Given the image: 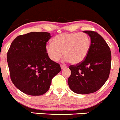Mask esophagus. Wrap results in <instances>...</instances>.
Here are the masks:
<instances>
[{"label":"esophagus","mask_w":120,"mask_h":120,"mask_svg":"<svg viewBox=\"0 0 120 120\" xmlns=\"http://www.w3.org/2000/svg\"><path fill=\"white\" fill-rule=\"evenodd\" d=\"M61 69L66 68H67V66H64V65H61Z\"/></svg>","instance_id":"obj_1"}]
</instances>
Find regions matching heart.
Listing matches in <instances>:
<instances>
[{
	"mask_svg": "<svg viewBox=\"0 0 120 120\" xmlns=\"http://www.w3.org/2000/svg\"><path fill=\"white\" fill-rule=\"evenodd\" d=\"M90 46L91 40L86 33H63L56 36L53 43H47L46 52L53 61H59L64 54L67 61L72 64H78L86 59Z\"/></svg>",
	"mask_w": 120,
	"mask_h": 120,
	"instance_id": "b5f03b06",
	"label": "heart"
}]
</instances>
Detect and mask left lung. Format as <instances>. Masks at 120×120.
<instances>
[{"label": "left lung", "instance_id": "left-lung-1", "mask_svg": "<svg viewBox=\"0 0 120 120\" xmlns=\"http://www.w3.org/2000/svg\"><path fill=\"white\" fill-rule=\"evenodd\" d=\"M89 35L91 46L86 59L75 66H70L71 75L68 79L70 89L78 94L96 92L109 77L112 63L110 49L96 32L83 31Z\"/></svg>", "mask_w": 120, "mask_h": 120}]
</instances>
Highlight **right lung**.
Returning <instances> with one entry per match:
<instances>
[{
  "label": "right lung",
  "instance_id": "right-lung-1",
  "mask_svg": "<svg viewBox=\"0 0 120 120\" xmlns=\"http://www.w3.org/2000/svg\"><path fill=\"white\" fill-rule=\"evenodd\" d=\"M50 38L48 32H32L18 36L11 44L7 54L11 80L24 94L43 95L61 71L60 64L50 60L46 52Z\"/></svg>",
  "mask_w": 120,
  "mask_h": 120
}]
</instances>
